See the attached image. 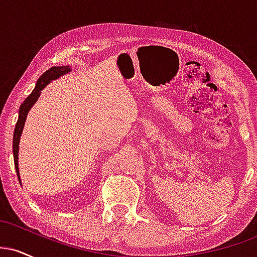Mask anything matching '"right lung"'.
Segmentation results:
<instances>
[{
	"label": "right lung",
	"mask_w": 257,
	"mask_h": 257,
	"mask_svg": "<svg viewBox=\"0 0 257 257\" xmlns=\"http://www.w3.org/2000/svg\"><path fill=\"white\" fill-rule=\"evenodd\" d=\"M71 72V66H53L49 70H47L46 72L38 78L36 85H35V89L32 90V93L24 100L19 108V117H18V122L14 128V134H13V156H14V167H16L18 179L19 182L20 180V174H19V163H18V155H19V144H20V137L23 134V129H24L26 117H28L29 111L31 110L32 106L35 105V102L37 101L40 98L42 90L46 88V85H48L52 81L58 79L61 76L66 75V73Z\"/></svg>",
	"instance_id": "add662e5"
}]
</instances>
